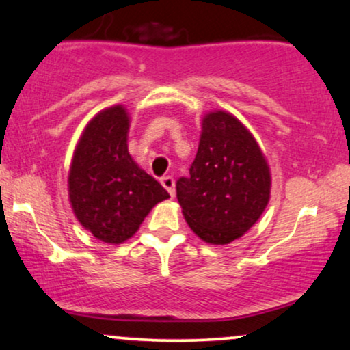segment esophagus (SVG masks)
I'll return each mask as SVG.
<instances>
[{
	"label": "esophagus",
	"instance_id": "1",
	"mask_svg": "<svg viewBox=\"0 0 350 350\" xmlns=\"http://www.w3.org/2000/svg\"><path fill=\"white\" fill-rule=\"evenodd\" d=\"M161 185L167 190V193L171 195V197H174L176 195V190H174V179L171 178V176H166V178H161Z\"/></svg>",
	"mask_w": 350,
	"mask_h": 350
}]
</instances>
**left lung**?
Here are the masks:
<instances>
[{
	"instance_id": "left-lung-1",
	"label": "left lung",
	"mask_w": 350,
	"mask_h": 350,
	"mask_svg": "<svg viewBox=\"0 0 350 350\" xmlns=\"http://www.w3.org/2000/svg\"><path fill=\"white\" fill-rule=\"evenodd\" d=\"M270 187L269 163L250 129L229 111H208L190 176L176 184L190 229L209 245H229L258 222Z\"/></svg>"
}]
</instances>
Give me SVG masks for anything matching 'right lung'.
Returning a JSON list of instances; mask_svg holds the SVG:
<instances>
[{
  "mask_svg": "<svg viewBox=\"0 0 350 350\" xmlns=\"http://www.w3.org/2000/svg\"><path fill=\"white\" fill-rule=\"evenodd\" d=\"M124 105L100 110L83 129L68 171L75 217L97 240L120 245L136 234L150 209L170 193L128 152Z\"/></svg>",
  "mask_w": 350,
  "mask_h": 350,
  "instance_id": "1",
  "label": "right lung"
}]
</instances>
